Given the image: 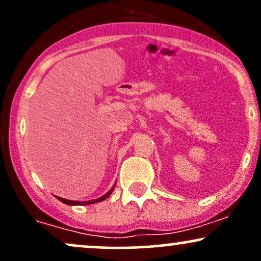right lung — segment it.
<instances>
[{"label":"right lung","mask_w":261,"mask_h":261,"mask_svg":"<svg viewBox=\"0 0 261 261\" xmlns=\"http://www.w3.org/2000/svg\"><path fill=\"white\" fill-rule=\"evenodd\" d=\"M114 188H115V184H114V187H113L112 189H110L109 191H108V193L106 194V195H103V196L98 197V199H95V200H89V201H73V200L62 199V197H59V196H56V197H58V200H60V201H61V202L66 203V205H71V206H73V205H82V206H83V205H91V203L100 202V201H103V200H106L107 197H109L110 195H112V193H113Z\"/></svg>","instance_id":"1"}]
</instances>
